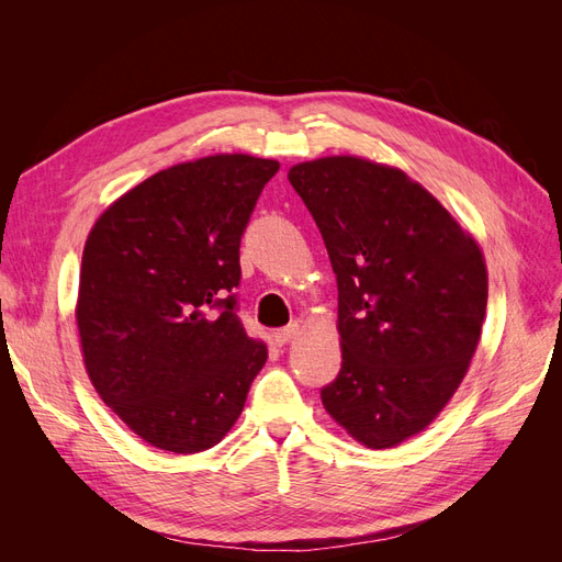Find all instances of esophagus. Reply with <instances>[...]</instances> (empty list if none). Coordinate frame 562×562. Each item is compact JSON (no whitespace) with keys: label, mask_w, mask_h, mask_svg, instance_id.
Instances as JSON below:
<instances>
[{"label":"esophagus","mask_w":562,"mask_h":562,"mask_svg":"<svg viewBox=\"0 0 562 562\" xmlns=\"http://www.w3.org/2000/svg\"><path fill=\"white\" fill-rule=\"evenodd\" d=\"M297 330H300L297 323H291V326H285V328L277 330V333H274V345H279V347H285V345L291 342V339L297 335Z\"/></svg>","instance_id":"34e87169"}]
</instances>
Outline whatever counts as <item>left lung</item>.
Here are the masks:
<instances>
[{
	"label": "left lung",
	"mask_w": 562,
	"mask_h": 562,
	"mask_svg": "<svg viewBox=\"0 0 562 562\" xmlns=\"http://www.w3.org/2000/svg\"><path fill=\"white\" fill-rule=\"evenodd\" d=\"M337 277L342 368L323 407L366 448H394L443 411L479 347L481 248L398 168L326 157L288 171Z\"/></svg>",
	"instance_id": "obj_1"
}]
</instances>
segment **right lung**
<instances>
[{"label":"right lung","mask_w":562,"mask_h":562,"mask_svg":"<svg viewBox=\"0 0 562 562\" xmlns=\"http://www.w3.org/2000/svg\"><path fill=\"white\" fill-rule=\"evenodd\" d=\"M279 161L217 155L159 171L98 217L77 326L108 407L149 446L209 450L239 419L267 347L239 318V246Z\"/></svg>","instance_id":"right-lung-1"}]
</instances>
